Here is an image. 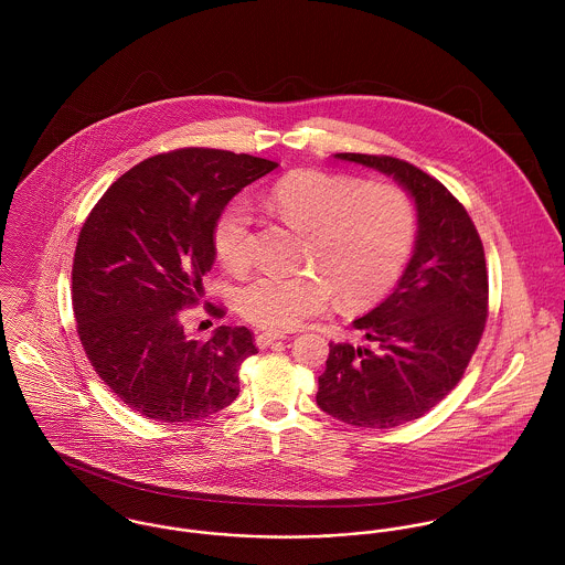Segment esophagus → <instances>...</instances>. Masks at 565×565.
Here are the masks:
<instances>
[{
    "mask_svg": "<svg viewBox=\"0 0 565 565\" xmlns=\"http://www.w3.org/2000/svg\"><path fill=\"white\" fill-rule=\"evenodd\" d=\"M282 339H287V334H282V332H260V334H256V345L258 348H267V345H271L274 341H282Z\"/></svg>",
    "mask_w": 565,
    "mask_h": 565,
    "instance_id": "esophagus-1",
    "label": "esophagus"
}]
</instances>
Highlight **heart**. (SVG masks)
I'll use <instances>...</instances> for the list:
<instances>
[{
	"label": "heart",
	"mask_w": 565,
	"mask_h": 565,
	"mask_svg": "<svg viewBox=\"0 0 565 565\" xmlns=\"http://www.w3.org/2000/svg\"><path fill=\"white\" fill-rule=\"evenodd\" d=\"M265 204L305 233L302 265L315 271H265L247 282L239 294L247 322L276 332L291 330L320 313L330 291L341 305H365L398 278L413 242V209L398 186L359 184L350 175L307 169L280 178L267 191ZM213 247L231 271L249 265L245 204L233 202L220 213Z\"/></svg>",
	"instance_id": "obj_1"
}]
</instances>
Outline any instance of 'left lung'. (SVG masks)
Returning a JSON list of instances; mask_svg holds the SVG:
<instances>
[{"mask_svg": "<svg viewBox=\"0 0 565 565\" xmlns=\"http://www.w3.org/2000/svg\"><path fill=\"white\" fill-rule=\"evenodd\" d=\"M394 178L413 200L417 233L394 294L352 326L363 343H332L320 376L323 413L367 428L417 419L461 381L487 320L481 237L457 198L392 157L334 154Z\"/></svg>", "mask_w": 565, "mask_h": 565, "instance_id": "8db88e82", "label": "left lung"}]
</instances>
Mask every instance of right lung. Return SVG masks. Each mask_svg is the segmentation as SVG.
Instances as JSON below:
<instances>
[{
    "label": "right lung",
    "instance_id": "obj_1",
    "mask_svg": "<svg viewBox=\"0 0 565 565\" xmlns=\"http://www.w3.org/2000/svg\"><path fill=\"white\" fill-rule=\"evenodd\" d=\"M276 167L224 150L159 154L113 182L84 222L72 274L82 348L110 392L148 419H202L239 396L252 332L220 326L198 341L180 316L215 263L220 213Z\"/></svg>",
    "mask_w": 565,
    "mask_h": 565
}]
</instances>
